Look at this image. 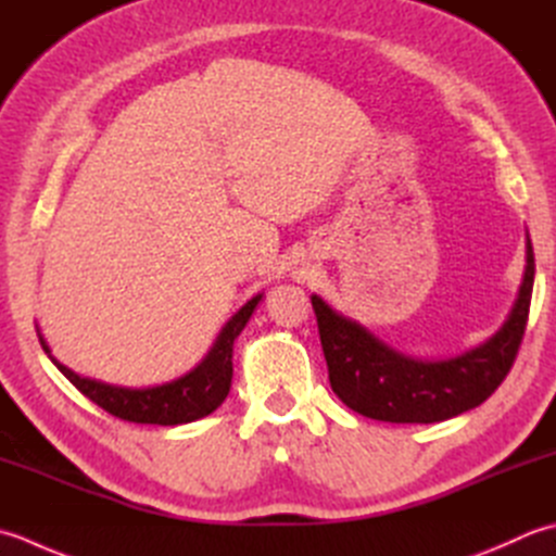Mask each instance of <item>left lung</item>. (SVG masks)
<instances>
[{
  "mask_svg": "<svg viewBox=\"0 0 556 556\" xmlns=\"http://www.w3.org/2000/svg\"><path fill=\"white\" fill-rule=\"evenodd\" d=\"M532 280L535 254L528 240L526 276L504 326L480 348L439 362L399 353L312 294L333 393L350 410L381 422L429 425L472 410L500 389L514 367L528 324Z\"/></svg>",
  "mask_w": 556,
  "mask_h": 556,
  "instance_id": "8db88e82",
  "label": "left lung"
}]
</instances>
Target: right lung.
<instances>
[{"label":"right lung","instance_id":"right-lung-1","mask_svg":"<svg viewBox=\"0 0 556 556\" xmlns=\"http://www.w3.org/2000/svg\"><path fill=\"white\" fill-rule=\"evenodd\" d=\"M258 302H262V294L249 300L244 307L223 326V331L215 338L211 353L201 359L199 367L185 374V377H179L177 381H169L153 389H124L112 387V383L105 381L81 377V374L64 367L60 359H54L50 355L48 343H45V338L40 333L38 336L42 350L54 362V367L60 369L86 399L103 407L105 413L136 425L173 427L201 420V417L211 415L215 407L228 399L232 383L235 338L242 333V328L247 326L249 316H252Z\"/></svg>","mask_w":556,"mask_h":556}]
</instances>
